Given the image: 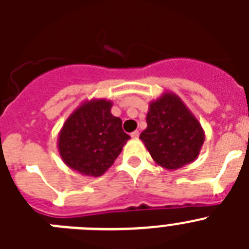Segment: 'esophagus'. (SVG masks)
<instances>
[{
    "label": "esophagus",
    "mask_w": 249,
    "mask_h": 249,
    "mask_svg": "<svg viewBox=\"0 0 249 249\" xmlns=\"http://www.w3.org/2000/svg\"><path fill=\"white\" fill-rule=\"evenodd\" d=\"M138 136H140V132H138V131H135V132H132V133H131V137L133 138V140L138 138Z\"/></svg>",
    "instance_id": "34e87169"
}]
</instances>
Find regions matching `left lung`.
<instances>
[{
    "mask_svg": "<svg viewBox=\"0 0 249 249\" xmlns=\"http://www.w3.org/2000/svg\"><path fill=\"white\" fill-rule=\"evenodd\" d=\"M147 128L140 140L158 166L176 171L199 156L204 131L186 103L171 91L148 105Z\"/></svg>",
    "mask_w": 249,
    "mask_h": 249,
    "instance_id": "obj_1",
    "label": "left lung"
}]
</instances>
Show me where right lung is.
Masks as SVG:
<instances>
[{
	"mask_svg": "<svg viewBox=\"0 0 249 249\" xmlns=\"http://www.w3.org/2000/svg\"><path fill=\"white\" fill-rule=\"evenodd\" d=\"M113 103L92 98L72 112L58 133L57 149L63 163L86 177H100L114 163L129 136L121 118L111 113Z\"/></svg>",
	"mask_w": 249,
	"mask_h": 249,
	"instance_id": "obj_1",
	"label": "right lung"
}]
</instances>
